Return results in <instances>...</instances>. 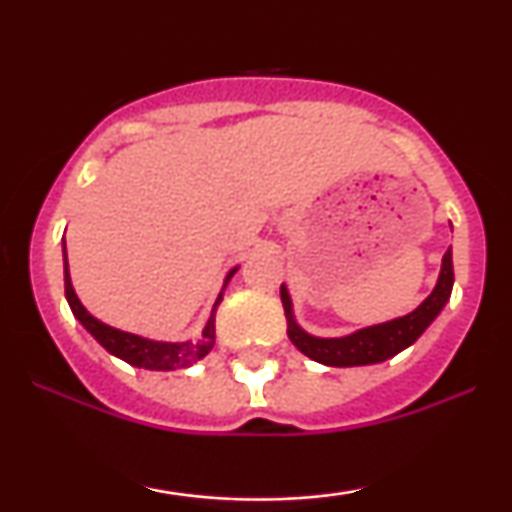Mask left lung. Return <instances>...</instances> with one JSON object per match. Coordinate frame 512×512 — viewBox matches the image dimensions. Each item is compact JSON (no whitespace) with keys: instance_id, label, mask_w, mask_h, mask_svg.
Instances as JSON below:
<instances>
[{"instance_id":"8db88e82","label":"left lung","mask_w":512,"mask_h":512,"mask_svg":"<svg viewBox=\"0 0 512 512\" xmlns=\"http://www.w3.org/2000/svg\"><path fill=\"white\" fill-rule=\"evenodd\" d=\"M452 281V252L448 250L443 255V269H440L438 284L433 289L431 296L426 298L414 313L399 317V320L385 322V325L366 327V330L349 334V337L339 339H317L305 334L301 327L293 322L291 315V298L281 286V303H284L286 313V334L293 344L298 346V351H303L305 356L313 358L317 363H325V366L334 368H351V366H368V363H380L385 358H392L399 351H404L411 346L416 339L424 334V330L436 320V315L443 310V305L448 303Z\"/></svg>"}]
</instances>
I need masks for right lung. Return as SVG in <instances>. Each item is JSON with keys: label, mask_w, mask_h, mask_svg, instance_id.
<instances>
[{"label": "right lung", "mask_w": 512, "mask_h": 512, "mask_svg": "<svg viewBox=\"0 0 512 512\" xmlns=\"http://www.w3.org/2000/svg\"><path fill=\"white\" fill-rule=\"evenodd\" d=\"M233 274H236V269L226 276L223 289H226ZM64 293H67L69 308H72L76 320H79L81 325L96 337V342L101 344L105 351H110L113 356L127 361L129 366L146 368V370H178L199 361V358H204L211 349H214V315H216V305H219L223 298V291L219 293V298H216L214 310H211V317L207 327H204L202 337H199L197 342H182V344L149 342V339L137 337V334L120 332L115 330V327H108L103 325L101 320H96V317L81 305V301L76 298V293L72 289V279H69V269H67V252H64Z\"/></svg>", "instance_id": "obj_1"}]
</instances>
